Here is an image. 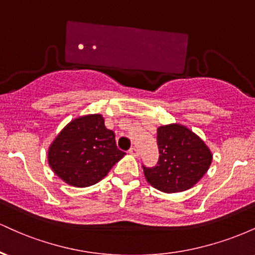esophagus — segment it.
I'll use <instances>...</instances> for the list:
<instances>
[{
    "label": "esophagus",
    "mask_w": 255,
    "mask_h": 255,
    "mask_svg": "<svg viewBox=\"0 0 255 255\" xmlns=\"http://www.w3.org/2000/svg\"><path fill=\"white\" fill-rule=\"evenodd\" d=\"M129 153L133 154L134 157L139 156V151H137V148L135 147V146H131V147L129 148Z\"/></svg>",
    "instance_id": "34e87169"
}]
</instances>
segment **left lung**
I'll return each instance as SVG.
<instances>
[{
	"mask_svg": "<svg viewBox=\"0 0 255 255\" xmlns=\"http://www.w3.org/2000/svg\"><path fill=\"white\" fill-rule=\"evenodd\" d=\"M159 151L154 166H145L147 182L165 193L183 192L192 188L209 170L211 151L203 140L181 125L162 126L157 129Z\"/></svg>",
	"mask_w": 255,
	"mask_h": 255,
	"instance_id": "left-lung-1",
	"label": "left lung"
}]
</instances>
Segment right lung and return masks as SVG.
Wrapping results in <instances>:
<instances>
[{"mask_svg":"<svg viewBox=\"0 0 255 255\" xmlns=\"http://www.w3.org/2000/svg\"><path fill=\"white\" fill-rule=\"evenodd\" d=\"M107 129L102 115L79 118L63 128L49 148V164L55 174L74 187L97 183L125 156Z\"/></svg>","mask_w":255,"mask_h":255,"instance_id":"right-lung-1","label":"right lung"}]
</instances>
